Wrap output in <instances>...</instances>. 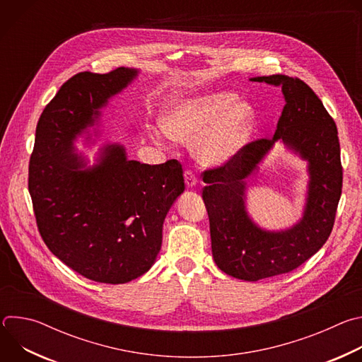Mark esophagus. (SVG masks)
Instances as JSON below:
<instances>
[{
  "label": "esophagus",
  "mask_w": 362,
  "mask_h": 362,
  "mask_svg": "<svg viewBox=\"0 0 362 362\" xmlns=\"http://www.w3.org/2000/svg\"><path fill=\"white\" fill-rule=\"evenodd\" d=\"M185 183L187 187H194L197 185V177L192 170L185 172Z\"/></svg>",
  "instance_id": "34e87169"
}]
</instances>
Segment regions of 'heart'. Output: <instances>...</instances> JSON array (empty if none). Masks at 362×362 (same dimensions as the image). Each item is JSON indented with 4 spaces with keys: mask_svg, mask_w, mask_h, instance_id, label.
Segmentation results:
<instances>
[{
    "mask_svg": "<svg viewBox=\"0 0 362 362\" xmlns=\"http://www.w3.org/2000/svg\"><path fill=\"white\" fill-rule=\"evenodd\" d=\"M255 113L246 101H236L230 91L206 93L176 100L162 117V129L153 132L163 143L165 134L179 141H194L199 160L219 165L246 143Z\"/></svg>",
    "mask_w": 362,
    "mask_h": 362,
    "instance_id": "b5f03b06",
    "label": "heart"
}]
</instances>
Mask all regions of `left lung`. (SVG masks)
<instances>
[{"label": "left lung", "mask_w": 362, "mask_h": 362, "mask_svg": "<svg viewBox=\"0 0 362 362\" xmlns=\"http://www.w3.org/2000/svg\"><path fill=\"white\" fill-rule=\"evenodd\" d=\"M250 80L282 87L286 105L274 139L253 140L223 165L202 173L214 259L221 271L243 281L291 272L315 255L332 232L342 192L337 124L314 90L300 78L284 74ZM276 139L310 162L312 180L301 222L288 231L267 233L248 219L243 192L244 179Z\"/></svg>", "instance_id": "left-lung-1"}]
</instances>
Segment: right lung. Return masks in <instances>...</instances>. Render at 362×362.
Instances as JSON below:
<instances>
[{"label":"right lung","mask_w":362,"mask_h":362,"mask_svg":"<svg viewBox=\"0 0 362 362\" xmlns=\"http://www.w3.org/2000/svg\"><path fill=\"white\" fill-rule=\"evenodd\" d=\"M137 71H83L69 78L42 110L28 165V192L38 232L62 262L101 284L146 274L162 246L163 221L185 190L182 165L127 160L112 144L100 163L80 170L73 140L98 117L107 98Z\"/></svg>","instance_id":"obj_1"}]
</instances>
